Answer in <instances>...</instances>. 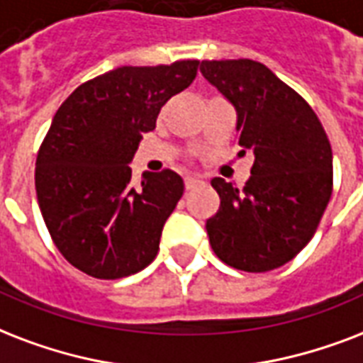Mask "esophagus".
<instances>
[{
  "label": "esophagus",
  "instance_id": "esophagus-1",
  "mask_svg": "<svg viewBox=\"0 0 363 363\" xmlns=\"http://www.w3.org/2000/svg\"><path fill=\"white\" fill-rule=\"evenodd\" d=\"M202 184H204V182L195 178V176H187V178H185V189H195V187H199V185Z\"/></svg>",
  "mask_w": 363,
  "mask_h": 363
}]
</instances>
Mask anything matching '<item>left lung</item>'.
<instances>
[{
    "label": "left lung",
    "mask_w": 363,
    "mask_h": 363,
    "mask_svg": "<svg viewBox=\"0 0 363 363\" xmlns=\"http://www.w3.org/2000/svg\"><path fill=\"white\" fill-rule=\"evenodd\" d=\"M201 74L237 109L240 155H254L242 189L212 179L221 199L206 221L212 250L238 271L278 269L311 242L330 202L328 134L305 98L261 62L202 60Z\"/></svg>",
    "instance_id": "1"
}]
</instances>
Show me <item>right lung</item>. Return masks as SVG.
Segmentation results:
<instances>
[{
    "mask_svg": "<svg viewBox=\"0 0 363 363\" xmlns=\"http://www.w3.org/2000/svg\"><path fill=\"white\" fill-rule=\"evenodd\" d=\"M196 69L199 60L117 67L77 86L56 111L35 161L38 202L58 252L89 277H130L155 259L184 179L167 168L134 185L128 162Z\"/></svg>",
    "mask_w": 363,
    "mask_h": 363,
    "instance_id": "right-lung-1",
    "label": "right lung"
}]
</instances>
